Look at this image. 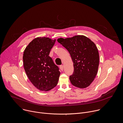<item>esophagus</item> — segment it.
<instances>
[{"instance_id": "34e87169", "label": "esophagus", "mask_w": 123, "mask_h": 123, "mask_svg": "<svg viewBox=\"0 0 123 123\" xmlns=\"http://www.w3.org/2000/svg\"><path fill=\"white\" fill-rule=\"evenodd\" d=\"M60 69H61V70H62V71H63V65H60Z\"/></svg>"}]
</instances>
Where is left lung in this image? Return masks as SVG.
Segmentation results:
<instances>
[{
  "label": "left lung",
  "instance_id": "left-lung-1",
  "mask_svg": "<svg viewBox=\"0 0 123 123\" xmlns=\"http://www.w3.org/2000/svg\"><path fill=\"white\" fill-rule=\"evenodd\" d=\"M58 42L69 52L74 63L73 74L69 77L72 84L80 88L88 87L95 78L99 56L94 43L83 35L59 38Z\"/></svg>",
  "mask_w": 123,
  "mask_h": 123
}]
</instances>
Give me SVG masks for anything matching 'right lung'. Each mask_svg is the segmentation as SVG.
<instances>
[{
	"mask_svg": "<svg viewBox=\"0 0 123 123\" xmlns=\"http://www.w3.org/2000/svg\"><path fill=\"white\" fill-rule=\"evenodd\" d=\"M55 42V39L38 37L28 44L24 52L25 71L31 82L40 91H49L58 84L59 68L49 56Z\"/></svg>",
	"mask_w": 123,
	"mask_h": 123,
	"instance_id": "obj_1",
	"label": "right lung"
}]
</instances>
